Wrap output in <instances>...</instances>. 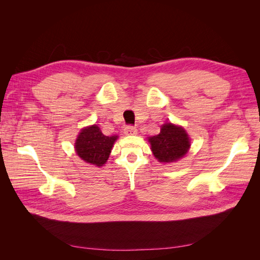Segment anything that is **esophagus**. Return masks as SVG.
Wrapping results in <instances>:
<instances>
[{"label":"esophagus","mask_w":260,"mask_h":260,"mask_svg":"<svg viewBox=\"0 0 260 260\" xmlns=\"http://www.w3.org/2000/svg\"><path fill=\"white\" fill-rule=\"evenodd\" d=\"M138 130L136 127H133V125H127V127L124 128V135L125 136H133V135H137Z\"/></svg>","instance_id":"obj_1"}]
</instances>
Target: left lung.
I'll list each match as a JSON object with an SVG mask.
<instances>
[{
  "instance_id": "8db88e82",
  "label": "left lung",
  "mask_w": 260,
  "mask_h": 260,
  "mask_svg": "<svg viewBox=\"0 0 260 260\" xmlns=\"http://www.w3.org/2000/svg\"><path fill=\"white\" fill-rule=\"evenodd\" d=\"M151 149L157 160L160 162H174L187 153L191 146L186 131L171 122L161 125L157 136L148 138Z\"/></svg>"
}]
</instances>
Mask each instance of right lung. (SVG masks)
I'll return each instance as SVG.
<instances>
[{
	"instance_id": "add662e5",
	"label": "right lung",
	"mask_w": 260,
	"mask_h": 260,
	"mask_svg": "<svg viewBox=\"0 0 260 260\" xmlns=\"http://www.w3.org/2000/svg\"><path fill=\"white\" fill-rule=\"evenodd\" d=\"M117 136L106 137L96 124L83 128L78 136L75 149L77 155L85 162L101 167L107 161Z\"/></svg>"
}]
</instances>
